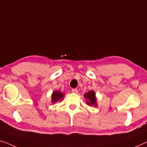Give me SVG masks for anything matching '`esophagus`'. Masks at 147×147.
I'll return each instance as SVG.
<instances>
[{
  "mask_svg": "<svg viewBox=\"0 0 147 147\" xmlns=\"http://www.w3.org/2000/svg\"><path fill=\"white\" fill-rule=\"evenodd\" d=\"M72 92H73V93H77L78 90L76 89V88H73V89H72Z\"/></svg>",
  "mask_w": 147,
  "mask_h": 147,
  "instance_id": "1",
  "label": "esophagus"
}]
</instances>
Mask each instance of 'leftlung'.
Segmentation results:
<instances>
[{
    "label": "left lung",
    "instance_id": "8db88e82",
    "mask_svg": "<svg viewBox=\"0 0 147 147\" xmlns=\"http://www.w3.org/2000/svg\"><path fill=\"white\" fill-rule=\"evenodd\" d=\"M84 97L86 98V102L88 105L94 107L97 106L96 95L94 90H90L86 92V94H84Z\"/></svg>",
    "mask_w": 147,
    "mask_h": 147
}]
</instances>
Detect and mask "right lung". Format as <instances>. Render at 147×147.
I'll return each instance as SVG.
<instances>
[{"instance_id":"right-lung-1","label":"right lung","mask_w":147,"mask_h":147,"mask_svg":"<svg viewBox=\"0 0 147 147\" xmlns=\"http://www.w3.org/2000/svg\"><path fill=\"white\" fill-rule=\"evenodd\" d=\"M64 94L59 90H55L52 94V102L55 103L59 100H62L64 98Z\"/></svg>"}]
</instances>
